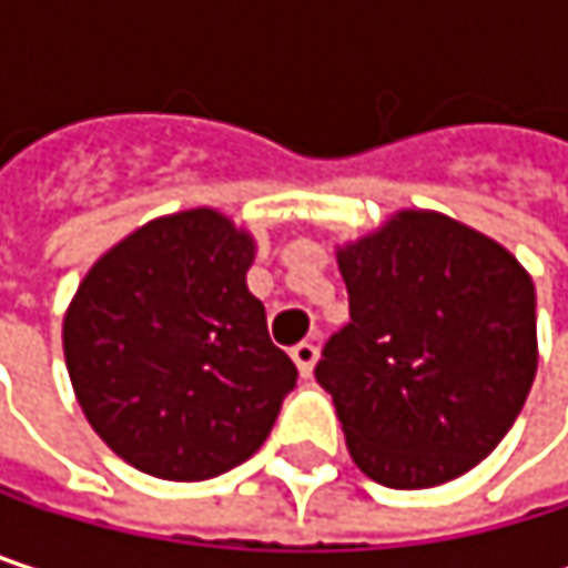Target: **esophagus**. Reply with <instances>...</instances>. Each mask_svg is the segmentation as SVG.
<instances>
[{
    "mask_svg": "<svg viewBox=\"0 0 568 568\" xmlns=\"http://www.w3.org/2000/svg\"><path fill=\"white\" fill-rule=\"evenodd\" d=\"M292 362H295L298 375H302V378H308V375H312V368H315V362H318V348H315L312 342H298V345L292 348Z\"/></svg>",
    "mask_w": 568,
    "mask_h": 568,
    "instance_id": "1",
    "label": "esophagus"
}]
</instances>
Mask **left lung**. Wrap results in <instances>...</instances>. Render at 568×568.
<instances>
[{"mask_svg":"<svg viewBox=\"0 0 568 568\" xmlns=\"http://www.w3.org/2000/svg\"><path fill=\"white\" fill-rule=\"evenodd\" d=\"M352 322L315 365L352 460L395 490L474 470L536 378V288L507 246L434 210H397L335 246Z\"/></svg>","mask_w":568,"mask_h":568,"instance_id":"obj_1","label":"left lung"}]
</instances>
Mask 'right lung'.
Masks as SVG:
<instances>
[{
	"label": "right lung",
	"mask_w": 568,
	"mask_h": 568,
	"mask_svg": "<svg viewBox=\"0 0 568 568\" xmlns=\"http://www.w3.org/2000/svg\"><path fill=\"white\" fill-rule=\"evenodd\" d=\"M256 240L210 206L158 216L81 280L64 365L94 434L161 480H210L270 437L295 365L246 273Z\"/></svg>",
	"instance_id": "obj_1"
}]
</instances>
